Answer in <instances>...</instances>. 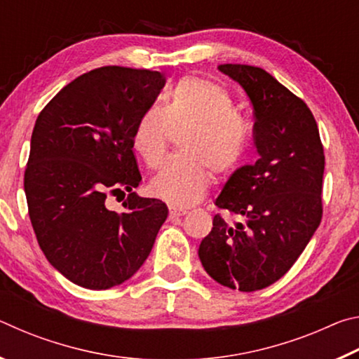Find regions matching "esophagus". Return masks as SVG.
<instances>
[{
	"mask_svg": "<svg viewBox=\"0 0 359 359\" xmlns=\"http://www.w3.org/2000/svg\"><path fill=\"white\" fill-rule=\"evenodd\" d=\"M185 214H187L185 209H179V208H174V205H169V217H171V218L182 217Z\"/></svg>",
	"mask_w": 359,
	"mask_h": 359,
	"instance_id": "obj_1",
	"label": "esophagus"
}]
</instances>
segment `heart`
I'll use <instances>...</instances> for the list:
<instances>
[{
  "label": "heart",
  "mask_w": 359,
  "mask_h": 359,
  "mask_svg": "<svg viewBox=\"0 0 359 359\" xmlns=\"http://www.w3.org/2000/svg\"><path fill=\"white\" fill-rule=\"evenodd\" d=\"M182 154L174 155L150 182V191L177 208L198 203L214 172L226 177L238 169L250 144V125L236 112L233 96L220 83L184 77L165 96L139 115L131 136L136 154L149 168H158L172 133Z\"/></svg>",
  "instance_id": "heart-1"
}]
</instances>
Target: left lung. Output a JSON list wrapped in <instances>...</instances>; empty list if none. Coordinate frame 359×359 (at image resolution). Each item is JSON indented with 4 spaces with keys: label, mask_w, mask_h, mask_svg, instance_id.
<instances>
[{
    "label": "left lung",
    "mask_w": 359,
    "mask_h": 359,
    "mask_svg": "<svg viewBox=\"0 0 359 359\" xmlns=\"http://www.w3.org/2000/svg\"><path fill=\"white\" fill-rule=\"evenodd\" d=\"M218 69L252 101L259 158L231 175L215 201L242 222L231 226L217 214L198 253L223 287L257 291L287 274L318 228L323 144L311 109L269 72L229 63Z\"/></svg>",
    "instance_id": "left-lung-1"
}]
</instances>
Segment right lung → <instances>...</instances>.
Listing matches in <instances>:
<instances>
[{
    "label": "right lung",
    "instance_id": "add662e5",
    "mask_svg": "<svg viewBox=\"0 0 359 359\" xmlns=\"http://www.w3.org/2000/svg\"><path fill=\"white\" fill-rule=\"evenodd\" d=\"M165 82L158 71L102 66L63 87L36 118L23 182L29 220L48 263L79 287L128 280L166 220L165 203L133 191L142 175L131 144ZM109 194L127 195L123 211L105 208Z\"/></svg>",
    "mask_w": 359,
    "mask_h": 359
}]
</instances>
